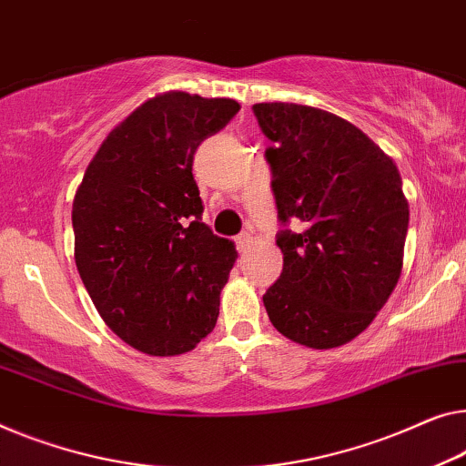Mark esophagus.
Masks as SVG:
<instances>
[{"instance_id": "34e87169", "label": "esophagus", "mask_w": 466, "mask_h": 466, "mask_svg": "<svg viewBox=\"0 0 466 466\" xmlns=\"http://www.w3.org/2000/svg\"><path fill=\"white\" fill-rule=\"evenodd\" d=\"M251 242H253V236L248 234V232L236 236V248H238L240 253H242V251H247V248H248V245H251Z\"/></svg>"}]
</instances>
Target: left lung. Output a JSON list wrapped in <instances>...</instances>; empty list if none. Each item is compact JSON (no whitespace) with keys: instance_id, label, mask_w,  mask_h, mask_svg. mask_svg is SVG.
Wrapping results in <instances>:
<instances>
[{"instance_id":"left-lung-1","label":"left lung","mask_w":466,"mask_h":466,"mask_svg":"<svg viewBox=\"0 0 466 466\" xmlns=\"http://www.w3.org/2000/svg\"><path fill=\"white\" fill-rule=\"evenodd\" d=\"M272 165L284 230L282 274L263 295L278 332L311 350H332L366 330L404 268L408 198L398 165L362 129L293 102L253 106Z\"/></svg>"}]
</instances>
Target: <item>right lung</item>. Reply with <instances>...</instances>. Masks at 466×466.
<instances>
[{
    "instance_id": "obj_1",
    "label": "right lung",
    "mask_w": 466,
    "mask_h": 466,
    "mask_svg": "<svg viewBox=\"0 0 466 466\" xmlns=\"http://www.w3.org/2000/svg\"><path fill=\"white\" fill-rule=\"evenodd\" d=\"M238 110L232 98L158 94L104 137L75 192L81 280L108 329L148 356L190 351L218 322L238 253L200 221L192 157Z\"/></svg>"
}]
</instances>
